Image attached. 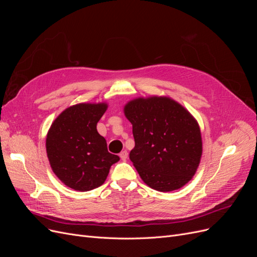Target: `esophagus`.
<instances>
[{
    "label": "esophagus",
    "mask_w": 257,
    "mask_h": 257,
    "mask_svg": "<svg viewBox=\"0 0 257 257\" xmlns=\"http://www.w3.org/2000/svg\"><path fill=\"white\" fill-rule=\"evenodd\" d=\"M127 155H128L127 151H126V150H124V151H122V152L120 153V158H121V160H122V161H125V160L127 159Z\"/></svg>",
    "instance_id": "esophagus-1"
}]
</instances>
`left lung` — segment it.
I'll return each instance as SVG.
<instances>
[{
    "label": "left lung",
    "instance_id": "1",
    "mask_svg": "<svg viewBox=\"0 0 257 257\" xmlns=\"http://www.w3.org/2000/svg\"><path fill=\"white\" fill-rule=\"evenodd\" d=\"M133 124L130 152L139 176L160 192L180 189L195 175L203 152L200 130L192 114L168 97L136 98L124 107Z\"/></svg>",
    "mask_w": 257,
    "mask_h": 257
}]
</instances>
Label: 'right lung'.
I'll use <instances>...</instances> for the list:
<instances>
[{
  "mask_svg": "<svg viewBox=\"0 0 257 257\" xmlns=\"http://www.w3.org/2000/svg\"><path fill=\"white\" fill-rule=\"evenodd\" d=\"M107 109L102 104L68 107L53 121L46 150L53 173L69 188L85 192L102 185L118 155L107 150L96 124Z\"/></svg>",
  "mask_w": 257,
  "mask_h": 257,
  "instance_id": "add662e5",
  "label": "right lung"
}]
</instances>
